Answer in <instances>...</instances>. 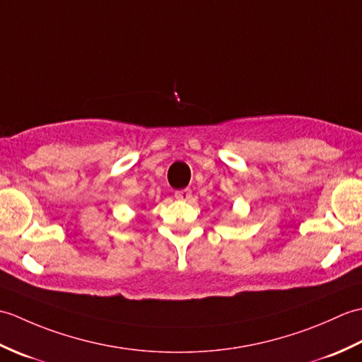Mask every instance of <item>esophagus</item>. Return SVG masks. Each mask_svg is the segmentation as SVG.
<instances>
[{"label": "esophagus", "instance_id": "esophagus-1", "mask_svg": "<svg viewBox=\"0 0 362 362\" xmlns=\"http://www.w3.org/2000/svg\"><path fill=\"white\" fill-rule=\"evenodd\" d=\"M175 199H179V201H189L191 199V189L185 188V189H179L175 191Z\"/></svg>", "mask_w": 362, "mask_h": 362}]
</instances>
